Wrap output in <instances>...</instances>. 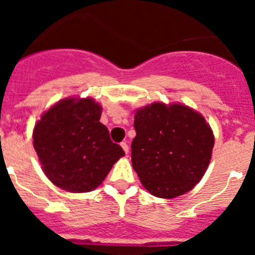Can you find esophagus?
I'll return each mask as SVG.
<instances>
[{"instance_id": "1", "label": "esophagus", "mask_w": 255, "mask_h": 255, "mask_svg": "<svg viewBox=\"0 0 255 255\" xmlns=\"http://www.w3.org/2000/svg\"><path fill=\"white\" fill-rule=\"evenodd\" d=\"M120 145H121V147H123L124 152H125L126 154H128V153H129V145H128V143H126V141H123V143H121Z\"/></svg>"}]
</instances>
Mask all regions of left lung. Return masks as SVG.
Instances as JSON below:
<instances>
[{
	"label": "left lung",
	"instance_id": "1",
	"mask_svg": "<svg viewBox=\"0 0 255 255\" xmlns=\"http://www.w3.org/2000/svg\"><path fill=\"white\" fill-rule=\"evenodd\" d=\"M134 128L131 163L150 194L179 197L200 181L215 144L202 115L186 106L157 102L136 111Z\"/></svg>",
	"mask_w": 255,
	"mask_h": 255
}]
</instances>
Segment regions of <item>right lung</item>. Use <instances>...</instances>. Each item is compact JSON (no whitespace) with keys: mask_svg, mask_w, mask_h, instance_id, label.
<instances>
[{"mask_svg":"<svg viewBox=\"0 0 255 255\" xmlns=\"http://www.w3.org/2000/svg\"><path fill=\"white\" fill-rule=\"evenodd\" d=\"M102 108L91 98H67L40 117L33 144L46 176L71 193H87L102 184L125 155L100 123Z\"/></svg>","mask_w":255,"mask_h":255,"instance_id":"add662e5","label":"right lung"}]
</instances>
